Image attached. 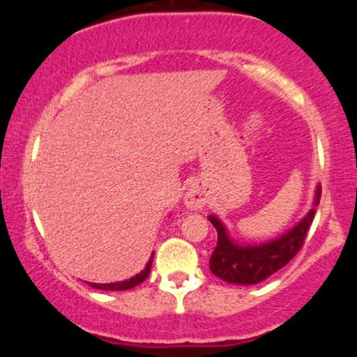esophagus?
I'll list each match as a JSON object with an SVG mask.
<instances>
[{
	"mask_svg": "<svg viewBox=\"0 0 357 357\" xmlns=\"http://www.w3.org/2000/svg\"><path fill=\"white\" fill-rule=\"evenodd\" d=\"M208 202V192L204 188L198 186V184H192V186L188 190L186 196H184V203H186L188 208L191 210H198V208H203Z\"/></svg>",
	"mask_w": 357,
	"mask_h": 357,
	"instance_id": "34e87169",
	"label": "esophagus"
}]
</instances>
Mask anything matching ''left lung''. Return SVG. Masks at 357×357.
<instances>
[{
    "instance_id": "1",
    "label": "left lung",
    "mask_w": 357,
    "mask_h": 357,
    "mask_svg": "<svg viewBox=\"0 0 357 357\" xmlns=\"http://www.w3.org/2000/svg\"><path fill=\"white\" fill-rule=\"evenodd\" d=\"M321 188H317L314 199V208L309 211L296 228L285 233L280 238L260 245V247H238L228 238L227 230L216 216H210L213 227L218 231V241L210 258V270L216 277L223 278L230 284L252 285L275 273L277 270L285 267L298 250L304 247V241L312 225L315 206L321 199Z\"/></svg>"
}]
</instances>
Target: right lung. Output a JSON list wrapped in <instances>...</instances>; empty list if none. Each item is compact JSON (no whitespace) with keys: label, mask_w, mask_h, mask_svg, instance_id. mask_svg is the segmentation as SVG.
<instances>
[{"label":"right lung","mask_w":357,"mask_h":357,"mask_svg":"<svg viewBox=\"0 0 357 357\" xmlns=\"http://www.w3.org/2000/svg\"><path fill=\"white\" fill-rule=\"evenodd\" d=\"M153 257H154V255H153ZM153 257H151L149 264L146 265V268L142 270L141 273H137L136 277L129 278V280L116 282V284H90V282H87V284H89L90 287H93V289H99V290H129V289H132V287L142 284V282H144L146 278L149 277L151 265H153Z\"/></svg>","instance_id":"add662e5"}]
</instances>
